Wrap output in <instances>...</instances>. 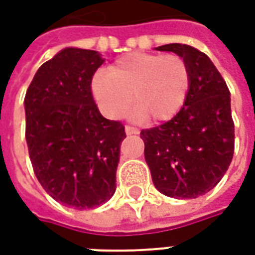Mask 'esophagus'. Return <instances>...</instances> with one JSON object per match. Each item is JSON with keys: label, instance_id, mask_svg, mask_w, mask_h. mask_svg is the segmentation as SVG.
<instances>
[{"label": "esophagus", "instance_id": "1", "mask_svg": "<svg viewBox=\"0 0 255 255\" xmlns=\"http://www.w3.org/2000/svg\"><path fill=\"white\" fill-rule=\"evenodd\" d=\"M125 131H126V134H138V129L129 125L125 126Z\"/></svg>", "mask_w": 255, "mask_h": 255}]
</instances>
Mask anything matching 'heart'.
<instances>
[{
  "label": "heart",
  "mask_w": 255,
  "mask_h": 255,
  "mask_svg": "<svg viewBox=\"0 0 255 255\" xmlns=\"http://www.w3.org/2000/svg\"><path fill=\"white\" fill-rule=\"evenodd\" d=\"M190 84V69L181 55L135 51L117 59L109 72L95 74L92 94L109 118H120L133 99L134 118L149 115L155 122H164L185 105Z\"/></svg>",
  "instance_id": "obj_1"
}]
</instances>
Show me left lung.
<instances>
[{
  "instance_id": "left-lung-1",
  "label": "left lung",
  "mask_w": 255,
  "mask_h": 255,
  "mask_svg": "<svg viewBox=\"0 0 255 255\" xmlns=\"http://www.w3.org/2000/svg\"><path fill=\"white\" fill-rule=\"evenodd\" d=\"M189 65L190 91L179 113L141 130L145 160L157 190L172 198H197L219 182L231 164L235 134L230 89L209 57L189 44L159 46Z\"/></svg>"
}]
</instances>
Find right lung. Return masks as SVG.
<instances>
[{"label": "right lung", "mask_w": 255, "mask_h": 255, "mask_svg": "<svg viewBox=\"0 0 255 255\" xmlns=\"http://www.w3.org/2000/svg\"><path fill=\"white\" fill-rule=\"evenodd\" d=\"M103 61L94 50H61L38 69L24 98L33 172L55 201L79 211L113 197L126 137L125 126L106 120L92 96Z\"/></svg>", "instance_id": "right-lung-1"}]
</instances>
